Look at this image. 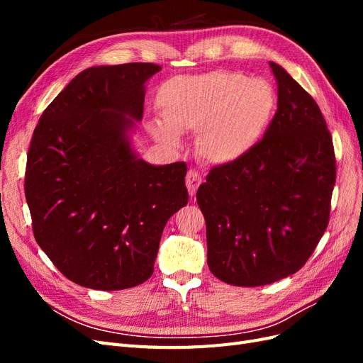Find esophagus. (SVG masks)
Masks as SVG:
<instances>
[{"label": "esophagus", "instance_id": "34e87169", "mask_svg": "<svg viewBox=\"0 0 363 363\" xmlns=\"http://www.w3.org/2000/svg\"><path fill=\"white\" fill-rule=\"evenodd\" d=\"M200 184H201V175L199 174V171L189 169L188 174H186V188H188L191 196L196 194V189H199Z\"/></svg>", "mask_w": 363, "mask_h": 363}]
</instances>
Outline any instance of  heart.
Masks as SVG:
<instances>
[{
	"mask_svg": "<svg viewBox=\"0 0 363 363\" xmlns=\"http://www.w3.org/2000/svg\"><path fill=\"white\" fill-rule=\"evenodd\" d=\"M157 106L164 123L152 121L151 135L168 145L196 131L195 151L207 163L227 164L257 144L276 106L272 87L238 72L177 77L160 86Z\"/></svg>",
	"mask_w": 363,
	"mask_h": 363,
	"instance_id": "b5f03b06",
	"label": "heart"
}]
</instances>
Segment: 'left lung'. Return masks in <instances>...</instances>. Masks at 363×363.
I'll use <instances>...</instances> for the list:
<instances>
[{
    "mask_svg": "<svg viewBox=\"0 0 363 363\" xmlns=\"http://www.w3.org/2000/svg\"><path fill=\"white\" fill-rule=\"evenodd\" d=\"M277 112L244 157L219 164L196 192L207 265L233 286H263L298 271L330 216L336 159L316 101L269 62Z\"/></svg>",
    "mask_w": 363,
    "mask_h": 363,
    "instance_id": "8db88e82",
    "label": "left lung"
}]
</instances>
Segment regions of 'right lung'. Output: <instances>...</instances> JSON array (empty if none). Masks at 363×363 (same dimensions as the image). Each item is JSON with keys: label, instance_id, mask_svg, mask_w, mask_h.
Returning a JSON list of instances; mask_svg holds the SVG:
<instances>
[{"label": "right lung", "instance_id": "1", "mask_svg": "<svg viewBox=\"0 0 363 363\" xmlns=\"http://www.w3.org/2000/svg\"><path fill=\"white\" fill-rule=\"evenodd\" d=\"M155 63L92 67L43 111L31 138L26 199L36 242L65 277L119 291L155 271L168 219L189 195L186 163L139 159L128 131L142 119Z\"/></svg>", "mask_w": 363, "mask_h": 363}]
</instances>
